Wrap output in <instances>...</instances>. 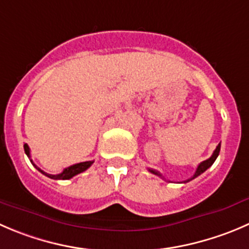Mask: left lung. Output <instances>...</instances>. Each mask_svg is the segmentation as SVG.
<instances>
[{"label":"left lung","instance_id":"obj_1","mask_svg":"<svg viewBox=\"0 0 249 249\" xmlns=\"http://www.w3.org/2000/svg\"><path fill=\"white\" fill-rule=\"evenodd\" d=\"M219 152H220V143H219L218 146H216L215 151L213 152V154H212V157H211V158H208V159H207V160L202 161V163L199 164L198 166H197L196 171H195V175L192 176V178H190L189 180L183 181V182H189V181L194 180L195 178H197V176H199V175H201L202 173H204V171H206L207 169H208V168H211V166L213 165V163H214V161H215V159L218 158V156H219ZM148 170L151 171L152 174H154V175H157V176H160L161 178H163V175H161V174L159 173V171L154 170V169H148Z\"/></svg>","mask_w":249,"mask_h":249}]
</instances>
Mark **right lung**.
<instances>
[{"instance_id": "obj_1", "label": "right lung", "mask_w": 249, "mask_h": 249, "mask_svg": "<svg viewBox=\"0 0 249 249\" xmlns=\"http://www.w3.org/2000/svg\"><path fill=\"white\" fill-rule=\"evenodd\" d=\"M24 151H25V154L29 157V159H30V148H29V146L26 143L24 144ZM30 161L33 163V160H31V159H30ZM92 163H93V160L83 161V163L74 164V165H71V166H68V168H66L63 171H62V173L57 174V175H52V174L45 173V171L41 170L40 168H37V166H36L34 163H33V165L35 166V168L37 169L40 173H42L43 175H46L47 178H53V180H68V178H71L73 176H75V175H78V174L85 171L86 169H89L91 165H92Z\"/></svg>"}]
</instances>
